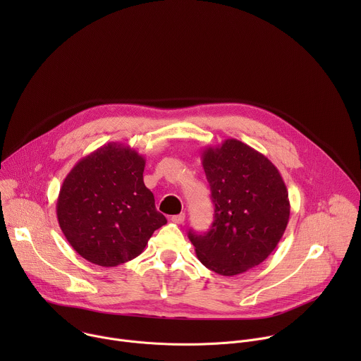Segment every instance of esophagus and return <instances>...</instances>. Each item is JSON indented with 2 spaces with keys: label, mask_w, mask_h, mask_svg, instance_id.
<instances>
[{
  "label": "esophagus",
  "mask_w": 361,
  "mask_h": 361,
  "mask_svg": "<svg viewBox=\"0 0 361 361\" xmlns=\"http://www.w3.org/2000/svg\"><path fill=\"white\" fill-rule=\"evenodd\" d=\"M171 221L176 223V224H183V223L185 221V214H184V213H180V214H177V216H173V217H171Z\"/></svg>",
  "instance_id": "obj_1"
}]
</instances>
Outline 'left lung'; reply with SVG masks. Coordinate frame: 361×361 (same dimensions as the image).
<instances>
[{"mask_svg": "<svg viewBox=\"0 0 361 361\" xmlns=\"http://www.w3.org/2000/svg\"><path fill=\"white\" fill-rule=\"evenodd\" d=\"M214 204L205 234L188 233L197 259L231 277L262 264L277 247L290 219L288 191L277 167L257 149L227 138L201 151Z\"/></svg>", "mask_w": 361, "mask_h": 361, "instance_id": "1", "label": "left lung"}]
</instances>
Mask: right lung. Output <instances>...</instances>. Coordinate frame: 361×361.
<instances>
[{
	"mask_svg": "<svg viewBox=\"0 0 361 361\" xmlns=\"http://www.w3.org/2000/svg\"><path fill=\"white\" fill-rule=\"evenodd\" d=\"M144 167L145 159L134 148L109 142L67 174L57 219L67 241L87 262L101 267L127 263L167 223L144 184Z\"/></svg>",
	"mask_w": 361,
	"mask_h": 361,
	"instance_id": "right-lung-1",
	"label": "right lung"
}]
</instances>
